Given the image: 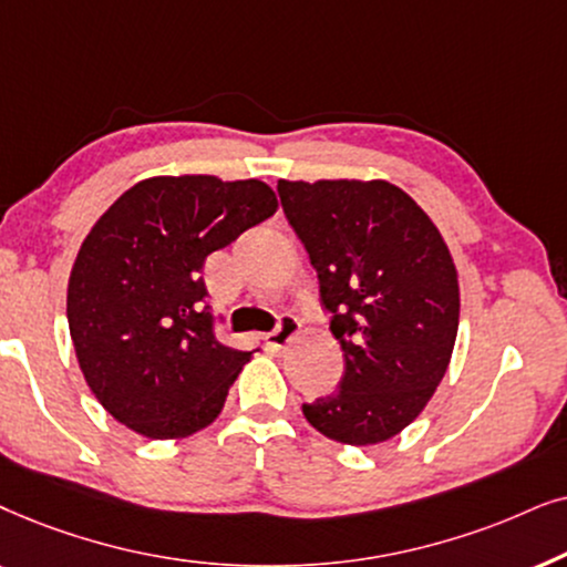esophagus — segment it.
Wrapping results in <instances>:
<instances>
[{"label":"esophagus","mask_w":567,"mask_h":567,"mask_svg":"<svg viewBox=\"0 0 567 567\" xmlns=\"http://www.w3.org/2000/svg\"><path fill=\"white\" fill-rule=\"evenodd\" d=\"M298 331H300V321L296 316H282V319L277 321V327L267 334V342L271 347H285L292 337L298 334Z\"/></svg>","instance_id":"esophagus-1"}]
</instances>
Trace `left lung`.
<instances>
[{
    "label": "left lung",
    "instance_id": "obj_1",
    "mask_svg": "<svg viewBox=\"0 0 567 567\" xmlns=\"http://www.w3.org/2000/svg\"><path fill=\"white\" fill-rule=\"evenodd\" d=\"M277 194L344 350L342 381L303 404L306 420L347 446L389 441L422 412L454 352L449 246L389 181H277Z\"/></svg>",
    "mask_w": 567,
    "mask_h": 567
}]
</instances>
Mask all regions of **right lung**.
<instances>
[{
    "instance_id": "right-lung-1",
    "label": "right lung",
    "mask_w": 567,
    "mask_h": 567,
    "mask_svg": "<svg viewBox=\"0 0 567 567\" xmlns=\"http://www.w3.org/2000/svg\"><path fill=\"white\" fill-rule=\"evenodd\" d=\"M277 213L261 181H140L82 240L66 319L90 391L134 433L168 441L207 427L251 352L223 344L202 267Z\"/></svg>"
}]
</instances>
